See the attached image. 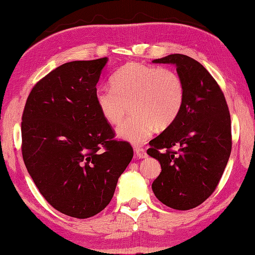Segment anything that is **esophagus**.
Masks as SVG:
<instances>
[{"instance_id": "34e87169", "label": "esophagus", "mask_w": 255, "mask_h": 255, "mask_svg": "<svg viewBox=\"0 0 255 255\" xmlns=\"http://www.w3.org/2000/svg\"><path fill=\"white\" fill-rule=\"evenodd\" d=\"M135 157L136 158H138V159H140V158H145L146 156H147V154H146V150L144 149V148H141V147H136L135 149Z\"/></svg>"}]
</instances>
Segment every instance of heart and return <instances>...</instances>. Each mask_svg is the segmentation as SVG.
<instances>
[{
	"label": "heart",
	"mask_w": 255,
	"mask_h": 255,
	"mask_svg": "<svg viewBox=\"0 0 255 255\" xmlns=\"http://www.w3.org/2000/svg\"><path fill=\"white\" fill-rule=\"evenodd\" d=\"M112 88L94 92L98 109L107 123L117 125L129 105L131 115L117 128L118 137L139 145L154 129H165L178 118L184 103V85L178 73L140 63L123 66L111 79Z\"/></svg>",
	"instance_id": "obj_1"
}]
</instances>
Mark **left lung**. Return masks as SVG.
<instances>
[{
	"instance_id": "obj_1",
	"label": "left lung",
	"mask_w": 255,
	"mask_h": 255,
	"mask_svg": "<svg viewBox=\"0 0 255 255\" xmlns=\"http://www.w3.org/2000/svg\"><path fill=\"white\" fill-rule=\"evenodd\" d=\"M153 63L173 64L185 97L174 123L149 141L147 154L162 169L152 189L162 204L189 210L215 191L227 165L232 150L230 111L217 82L196 59L172 54Z\"/></svg>"
}]
</instances>
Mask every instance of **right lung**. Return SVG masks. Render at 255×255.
<instances>
[{
	"label": "right lung",
	"mask_w": 255,
	"mask_h": 255,
	"mask_svg": "<svg viewBox=\"0 0 255 255\" xmlns=\"http://www.w3.org/2000/svg\"><path fill=\"white\" fill-rule=\"evenodd\" d=\"M107 63L74 60L55 68L33 86L22 115L25 167L45 199L74 218L109 205L133 155L130 144L114 139L96 103Z\"/></svg>",
	"instance_id": "obj_1"
}]
</instances>
